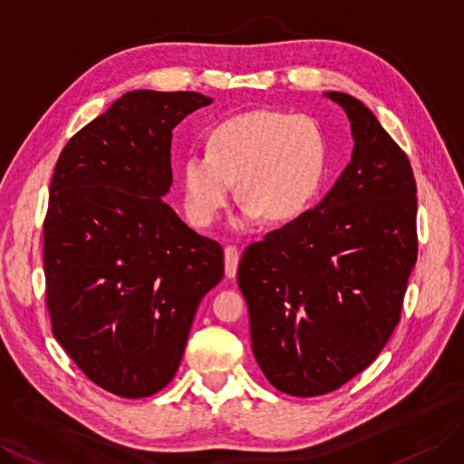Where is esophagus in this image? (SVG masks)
I'll return each instance as SVG.
<instances>
[{"label":"esophagus","instance_id":"esophagus-1","mask_svg":"<svg viewBox=\"0 0 464 464\" xmlns=\"http://www.w3.org/2000/svg\"><path fill=\"white\" fill-rule=\"evenodd\" d=\"M238 266V248L237 246H226V276L235 277Z\"/></svg>","mask_w":464,"mask_h":464}]
</instances>
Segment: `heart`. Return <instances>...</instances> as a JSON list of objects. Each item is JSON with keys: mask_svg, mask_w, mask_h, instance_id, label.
Masks as SVG:
<instances>
[{"mask_svg": "<svg viewBox=\"0 0 464 464\" xmlns=\"http://www.w3.org/2000/svg\"><path fill=\"white\" fill-rule=\"evenodd\" d=\"M324 168V137L310 117L267 110L235 115L214 127L208 154L185 158V210L197 227L212 226L237 181L245 198L237 226L262 214L267 221H287L306 210Z\"/></svg>", "mask_w": 464, "mask_h": 464, "instance_id": "1", "label": "heart"}]
</instances>
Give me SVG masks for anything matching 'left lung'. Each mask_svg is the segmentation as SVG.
Masks as SVG:
<instances>
[{
  "instance_id": "1",
  "label": "left lung",
  "mask_w": 464,
  "mask_h": 464,
  "mask_svg": "<svg viewBox=\"0 0 464 464\" xmlns=\"http://www.w3.org/2000/svg\"><path fill=\"white\" fill-rule=\"evenodd\" d=\"M325 98L351 121V163L314 210L248 245L237 272L254 358L295 397L335 392L376 361L418 252L407 154L361 100Z\"/></svg>"
}]
</instances>
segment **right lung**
<instances>
[{
    "label": "right lung",
    "instance_id": "obj_1",
    "mask_svg": "<svg viewBox=\"0 0 464 464\" xmlns=\"http://www.w3.org/2000/svg\"><path fill=\"white\" fill-rule=\"evenodd\" d=\"M212 98L132 91L59 154L44 219L52 330L84 376L140 399L181 364L202 296L223 277V248L161 198L173 183V129Z\"/></svg>",
    "mask_w": 464,
    "mask_h": 464
}]
</instances>
